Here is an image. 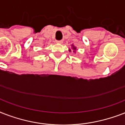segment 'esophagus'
<instances>
[{
  "label": "esophagus",
  "instance_id": "1",
  "mask_svg": "<svg viewBox=\"0 0 125 125\" xmlns=\"http://www.w3.org/2000/svg\"><path fill=\"white\" fill-rule=\"evenodd\" d=\"M56 42L57 43H60V44H62L63 42L62 40H57V41H56Z\"/></svg>",
  "mask_w": 125,
  "mask_h": 125
}]
</instances>
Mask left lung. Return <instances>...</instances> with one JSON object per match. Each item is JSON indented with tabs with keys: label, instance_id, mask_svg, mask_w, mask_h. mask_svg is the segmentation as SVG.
I'll list each match as a JSON object with an SVG mask.
<instances>
[{
	"label": "left lung",
	"instance_id": "1",
	"mask_svg": "<svg viewBox=\"0 0 125 125\" xmlns=\"http://www.w3.org/2000/svg\"><path fill=\"white\" fill-rule=\"evenodd\" d=\"M71 48H72V49L73 50V52H76V47H75V46H74V45H71ZM69 52H71V49H69Z\"/></svg>",
	"mask_w": 125,
	"mask_h": 125
}]
</instances>
